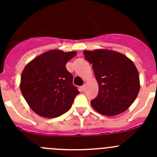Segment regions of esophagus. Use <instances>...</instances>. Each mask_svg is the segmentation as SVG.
Masks as SVG:
<instances>
[{
    "label": "esophagus",
    "mask_w": 157,
    "mask_h": 157,
    "mask_svg": "<svg viewBox=\"0 0 157 157\" xmlns=\"http://www.w3.org/2000/svg\"><path fill=\"white\" fill-rule=\"evenodd\" d=\"M80 89H81V91H85V85L82 86V87H80Z\"/></svg>",
    "instance_id": "1"
}]
</instances>
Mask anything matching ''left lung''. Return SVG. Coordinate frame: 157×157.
<instances>
[{
    "label": "left lung",
    "mask_w": 157,
    "mask_h": 157,
    "mask_svg": "<svg viewBox=\"0 0 157 157\" xmlns=\"http://www.w3.org/2000/svg\"><path fill=\"white\" fill-rule=\"evenodd\" d=\"M84 58L92 65L98 84V94L91 106L102 115L113 117L126 111L140 90L139 74L129 58L107 49L84 51Z\"/></svg>",
    "instance_id": "8db88e82"
}]
</instances>
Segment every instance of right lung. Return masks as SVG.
Segmentation results:
<instances>
[{
  "instance_id": "1",
  "label": "right lung",
  "mask_w": 157,
  "mask_h": 157,
  "mask_svg": "<svg viewBox=\"0 0 157 157\" xmlns=\"http://www.w3.org/2000/svg\"><path fill=\"white\" fill-rule=\"evenodd\" d=\"M77 55L53 49L31 60L21 75L20 90L35 113L46 118L63 115L71 108L79 91L66 64Z\"/></svg>"
}]
</instances>
